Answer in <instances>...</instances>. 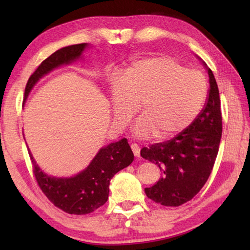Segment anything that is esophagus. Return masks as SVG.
Listing matches in <instances>:
<instances>
[{
  "mask_svg": "<svg viewBox=\"0 0 250 250\" xmlns=\"http://www.w3.org/2000/svg\"><path fill=\"white\" fill-rule=\"evenodd\" d=\"M131 149H132V151H133L134 156L136 158L140 157V147H139V145H137V144H132L131 145Z\"/></svg>",
  "mask_w": 250,
  "mask_h": 250,
  "instance_id": "1",
  "label": "esophagus"
}]
</instances>
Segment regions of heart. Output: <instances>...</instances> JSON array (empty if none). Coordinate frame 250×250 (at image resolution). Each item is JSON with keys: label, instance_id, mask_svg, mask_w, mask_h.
Masks as SVG:
<instances>
[{"label": "heart", "instance_id": "obj_1", "mask_svg": "<svg viewBox=\"0 0 250 250\" xmlns=\"http://www.w3.org/2000/svg\"><path fill=\"white\" fill-rule=\"evenodd\" d=\"M206 94L203 74L166 57L132 62L110 88L117 126L126 125L140 104L142 116L132 131L140 139L155 135L159 141L172 139L187 128L203 108Z\"/></svg>", "mask_w": 250, "mask_h": 250}]
</instances>
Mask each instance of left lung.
<instances>
[{"label": "left lung", "mask_w": 250, "mask_h": 250, "mask_svg": "<svg viewBox=\"0 0 250 250\" xmlns=\"http://www.w3.org/2000/svg\"><path fill=\"white\" fill-rule=\"evenodd\" d=\"M209 77L208 97L198 117L172 140L144 147L141 156L157 164L161 178L145 193L164 206L190 201L208 179L214 167L222 133L219 90L213 72L203 62Z\"/></svg>", "instance_id": "1"}]
</instances>
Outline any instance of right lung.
Segmentation results:
<instances>
[{"label": "right lung", "mask_w": 250, "mask_h": 250, "mask_svg": "<svg viewBox=\"0 0 250 250\" xmlns=\"http://www.w3.org/2000/svg\"><path fill=\"white\" fill-rule=\"evenodd\" d=\"M87 46L88 44L83 43L64 47L42 62L26 83L24 100L42 77L57 67L79 59ZM29 155L41 190L52 204L71 215L90 214L104 205L108 199L110 179L134 160L128 140L122 139L101 148L83 171L73 177L63 178L45 174L36 164L30 150Z\"/></svg>", "instance_id": "add662e5"}]
</instances>
